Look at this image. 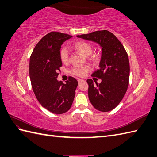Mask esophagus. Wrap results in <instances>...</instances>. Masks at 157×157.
Masks as SVG:
<instances>
[{
  "instance_id": "1",
  "label": "esophagus",
  "mask_w": 157,
  "mask_h": 157,
  "mask_svg": "<svg viewBox=\"0 0 157 157\" xmlns=\"http://www.w3.org/2000/svg\"><path fill=\"white\" fill-rule=\"evenodd\" d=\"M78 81L79 83H80V82H82V81H83V79H79L78 80Z\"/></svg>"
}]
</instances>
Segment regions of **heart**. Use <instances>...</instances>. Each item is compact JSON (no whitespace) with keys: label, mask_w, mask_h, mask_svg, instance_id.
<instances>
[{"label":"heart","mask_w":157,"mask_h":157,"mask_svg":"<svg viewBox=\"0 0 157 157\" xmlns=\"http://www.w3.org/2000/svg\"><path fill=\"white\" fill-rule=\"evenodd\" d=\"M74 48L84 56H89L93 52V47L90 43L86 41H78L75 43ZM60 58L62 62L66 63L69 60V49L67 47H63L60 51ZM90 71V67L87 66H75L71 70V74L77 77L83 78L86 76Z\"/></svg>","instance_id":"1"}]
</instances>
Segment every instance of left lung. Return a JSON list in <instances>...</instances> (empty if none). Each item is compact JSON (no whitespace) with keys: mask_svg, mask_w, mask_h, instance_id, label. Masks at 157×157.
<instances>
[{"mask_svg":"<svg viewBox=\"0 0 157 157\" xmlns=\"http://www.w3.org/2000/svg\"><path fill=\"white\" fill-rule=\"evenodd\" d=\"M77 37L97 43L101 48L99 69L92 76L101 79V82L94 83L87 79L88 97L93 106L101 112L112 110L124 96L129 83V59L124 47L111 32L103 30Z\"/></svg>","mask_w":157,"mask_h":157,"instance_id":"left-lung-1","label":"left lung"}]
</instances>
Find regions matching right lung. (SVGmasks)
Here are the masks:
<instances>
[{"label":"right lung","mask_w":157,"mask_h":157,"mask_svg":"<svg viewBox=\"0 0 157 157\" xmlns=\"http://www.w3.org/2000/svg\"><path fill=\"white\" fill-rule=\"evenodd\" d=\"M72 36L53 31L36 45L29 61V76L33 90L43 107L53 114H61L70 110L78 82L70 77L66 83L57 80L62 66L61 46Z\"/></svg>","instance_id":"add662e5"}]
</instances>
